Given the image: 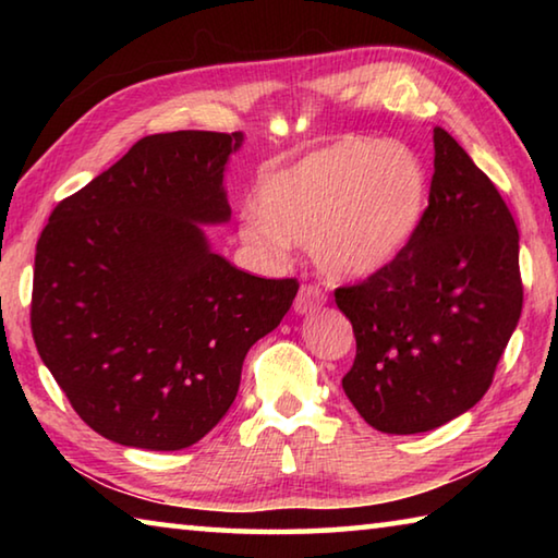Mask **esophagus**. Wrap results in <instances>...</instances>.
Here are the masks:
<instances>
[{"mask_svg": "<svg viewBox=\"0 0 558 558\" xmlns=\"http://www.w3.org/2000/svg\"><path fill=\"white\" fill-rule=\"evenodd\" d=\"M325 292L319 290V286H302L298 298H295V313L298 315H307V313H315L325 305Z\"/></svg>", "mask_w": 558, "mask_h": 558, "instance_id": "34e87169", "label": "esophagus"}]
</instances>
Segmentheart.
Listing matches in <instances>:
<instances>
[{
    "mask_svg": "<svg viewBox=\"0 0 558 558\" xmlns=\"http://www.w3.org/2000/svg\"><path fill=\"white\" fill-rule=\"evenodd\" d=\"M426 204V167L409 145L342 137L263 174L241 235L266 253L307 243L327 276L366 278L401 256Z\"/></svg>",
    "mask_w": 558,
    "mask_h": 558,
    "instance_id": "obj_1",
    "label": "heart"
}]
</instances>
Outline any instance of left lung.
I'll use <instances>...</instances> for the list:
<instances>
[{
  "label": "left lung",
  "instance_id": "1",
  "mask_svg": "<svg viewBox=\"0 0 558 558\" xmlns=\"http://www.w3.org/2000/svg\"><path fill=\"white\" fill-rule=\"evenodd\" d=\"M428 206L384 270L335 290L356 356L342 389L372 428L411 436L487 393L522 315L519 231L497 186L446 130H433Z\"/></svg>",
  "mask_w": 558,
  "mask_h": 558
}]
</instances>
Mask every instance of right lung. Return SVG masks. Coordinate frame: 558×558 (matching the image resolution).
I'll list each match as a JSON object with an SVG mask.
<instances>
[{
	"instance_id": "obj_1",
	"label": "right lung",
	"mask_w": 558,
	"mask_h": 558,
	"mask_svg": "<svg viewBox=\"0 0 558 558\" xmlns=\"http://www.w3.org/2000/svg\"><path fill=\"white\" fill-rule=\"evenodd\" d=\"M233 132L149 135L63 199L34 258L32 335L73 411L130 448L202 440L239 393L248 349L280 325L295 278H258L209 248L226 223Z\"/></svg>"
}]
</instances>
